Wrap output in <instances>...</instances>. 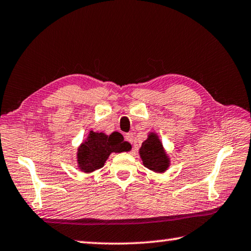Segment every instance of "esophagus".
I'll return each mask as SVG.
<instances>
[{
	"label": "esophagus",
	"mask_w": 251,
	"mask_h": 251,
	"mask_svg": "<svg viewBox=\"0 0 251 251\" xmlns=\"http://www.w3.org/2000/svg\"><path fill=\"white\" fill-rule=\"evenodd\" d=\"M125 141H126V142H128V143H130V144H133V141H134V135L131 134V133L126 134V135H125Z\"/></svg>",
	"instance_id": "1"
}]
</instances>
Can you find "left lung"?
I'll use <instances>...</instances> for the list:
<instances>
[{"instance_id": "obj_1", "label": "left lung", "mask_w": 251, "mask_h": 251, "mask_svg": "<svg viewBox=\"0 0 251 251\" xmlns=\"http://www.w3.org/2000/svg\"><path fill=\"white\" fill-rule=\"evenodd\" d=\"M144 166L156 173H163L167 169L169 165L168 157L161 145L158 136L151 134L145 142L142 144L139 150Z\"/></svg>"}]
</instances>
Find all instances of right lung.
I'll return each mask as SVG.
<instances>
[{"label": "right lung", "instance_id": "add662e5", "mask_svg": "<svg viewBox=\"0 0 251 251\" xmlns=\"http://www.w3.org/2000/svg\"><path fill=\"white\" fill-rule=\"evenodd\" d=\"M130 150L128 143L120 133L106 136L103 133L90 131L87 141L78 148L77 161L80 171L85 173L94 172L104 166V163L113 151L122 152Z\"/></svg>", "mask_w": 251, "mask_h": 251}]
</instances>
